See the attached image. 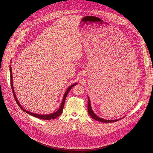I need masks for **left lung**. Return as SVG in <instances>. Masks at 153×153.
Here are the masks:
<instances>
[{"mask_svg": "<svg viewBox=\"0 0 153 153\" xmlns=\"http://www.w3.org/2000/svg\"><path fill=\"white\" fill-rule=\"evenodd\" d=\"M88 114H89V115L94 120H97V121H100L101 123H113V122H115V121H119L121 119H118V120H104L103 118H101L100 117H98L97 115H96L94 112H93V111L92 110L91 108V104H90V100H89V98L88 97Z\"/></svg>", "mask_w": 153, "mask_h": 153, "instance_id": "left-lung-1", "label": "left lung"}]
</instances>
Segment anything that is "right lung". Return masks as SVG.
<instances>
[{"instance_id":"1","label":"right lung","mask_w":153,"mask_h":153,"mask_svg":"<svg viewBox=\"0 0 153 153\" xmlns=\"http://www.w3.org/2000/svg\"><path fill=\"white\" fill-rule=\"evenodd\" d=\"M10 85H11V87H12V92H13V96H14V98H15V100L16 102V103L18 104V105L19 106V107L22 109L23 111L26 112V113L29 114V115H32L35 117H36L38 118H40V119H42V120H52V119H55L56 118H57L58 117H59V115H61V114H62V110L64 108V103H65V101L66 97L68 94V92H69V91L71 89V88L74 87L75 85H76V83L75 84H74L73 85H71L70 87H69L67 89V90L66 91L65 93L64 94V96L63 97V100H62V102L61 103V107L60 108H59V109L54 112V113H52L51 114H49V115H39V114H34V113H32V112H30L25 109H23L22 107V106L21 105L20 103L19 102L18 100H17V98L15 95V93L14 92V89L13 87V80H12V68H11V66H10Z\"/></svg>"}]
</instances>
